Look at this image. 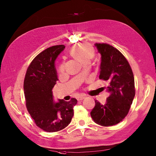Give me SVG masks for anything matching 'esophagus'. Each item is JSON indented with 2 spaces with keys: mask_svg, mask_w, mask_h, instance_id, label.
<instances>
[{
  "mask_svg": "<svg viewBox=\"0 0 156 156\" xmlns=\"http://www.w3.org/2000/svg\"><path fill=\"white\" fill-rule=\"evenodd\" d=\"M85 98V96L84 95H81V96H79V97L77 98V100L78 101H82L83 100V99Z\"/></svg>",
  "mask_w": 156,
  "mask_h": 156,
  "instance_id": "obj_1",
  "label": "esophagus"
}]
</instances>
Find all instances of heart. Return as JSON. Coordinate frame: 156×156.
<instances>
[{
    "mask_svg": "<svg viewBox=\"0 0 156 156\" xmlns=\"http://www.w3.org/2000/svg\"><path fill=\"white\" fill-rule=\"evenodd\" d=\"M70 51L71 54L83 64L87 62H90V59L94 55V49L90 45L86 44H80L73 46ZM64 64H62L59 66L58 70L62 73L64 71Z\"/></svg>",
    "mask_w": 156,
    "mask_h": 156,
    "instance_id": "heart-1",
    "label": "heart"
}]
</instances>
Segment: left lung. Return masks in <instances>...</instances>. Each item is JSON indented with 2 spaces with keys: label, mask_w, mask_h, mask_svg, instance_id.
Here are the masks:
<instances>
[{
  "label": "left lung",
  "mask_w": 156,
  "mask_h": 156,
  "mask_svg": "<svg viewBox=\"0 0 156 156\" xmlns=\"http://www.w3.org/2000/svg\"><path fill=\"white\" fill-rule=\"evenodd\" d=\"M101 55L99 78L108 81L109 97L104 105L95 101L90 115L98 125L118 124L128 114L135 94L133 73L127 59L117 49L107 44H95Z\"/></svg>",
  "instance_id": "8db88e82"
}]
</instances>
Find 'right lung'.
Returning a JSON list of instances; mask_svg holds the SVG:
<instances>
[{
  "label": "right lung",
  "mask_w": 156,
  "mask_h": 156,
  "mask_svg": "<svg viewBox=\"0 0 156 156\" xmlns=\"http://www.w3.org/2000/svg\"><path fill=\"white\" fill-rule=\"evenodd\" d=\"M64 45L48 48L33 59L26 72L24 94L29 113L36 125L47 132L62 130L71 122L77 100L54 101L52 88L58 80L55 61Z\"/></svg>",
  "instance_id": "add662e5"
}]
</instances>
